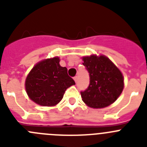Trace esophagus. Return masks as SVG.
Masks as SVG:
<instances>
[{"mask_svg":"<svg viewBox=\"0 0 147 147\" xmlns=\"http://www.w3.org/2000/svg\"><path fill=\"white\" fill-rule=\"evenodd\" d=\"M74 81L76 82H77V76H74Z\"/></svg>","mask_w":147,"mask_h":147,"instance_id":"1","label":"esophagus"}]
</instances>
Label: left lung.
I'll use <instances>...</instances> for the list:
<instances>
[{"instance_id":"left-lung-1","label":"left lung","mask_w":147,"mask_h":147,"mask_svg":"<svg viewBox=\"0 0 147 147\" xmlns=\"http://www.w3.org/2000/svg\"><path fill=\"white\" fill-rule=\"evenodd\" d=\"M83 61L90 76L89 86L80 92L83 102L93 108L113 103L124 88V78L119 68L103 55L85 57Z\"/></svg>"}]
</instances>
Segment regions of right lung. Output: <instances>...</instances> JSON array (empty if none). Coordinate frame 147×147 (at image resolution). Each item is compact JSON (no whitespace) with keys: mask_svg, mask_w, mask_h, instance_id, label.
I'll return each instance as SVG.
<instances>
[{"mask_svg":"<svg viewBox=\"0 0 147 147\" xmlns=\"http://www.w3.org/2000/svg\"><path fill=\"white\" fill-rule=\"evenodd\" d=\"M75 85L65 67L59 65L58 57L42 60L30 71L26 80L27 94L35 103L54 106L59 103L67 88Z\"/></svg>","mask_w":147,"mask_h":147,"instance_id":"add662e5","label":"right lung"}]
</instances>
